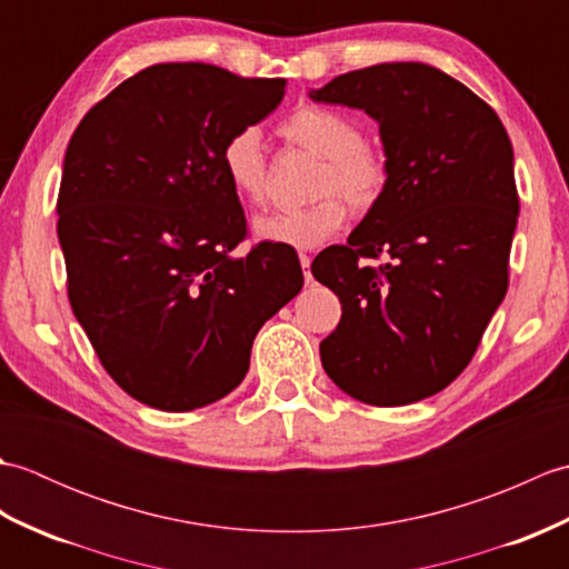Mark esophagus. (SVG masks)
I'll list each match as a JSON object with an SVG mask.
<instances>
[{"mask_svg":"<svg viewBox=\"0 0 569 569\" xmlns=\"http://www.w3.org/2000/svg\"><path fill=\"white\" fill-rule=\"evenodd\" d=\"M300 266H303L306 283H312V276H310V257H308V253H300Z\"/></svg>","mask_w":569,"mask_h":569,"instance_id":"1","label":"esophagus"}]
</instances>
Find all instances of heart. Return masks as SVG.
Returning <instances> with one entry per match:
<instances>
[{"instance_id": "obj_1", "label": "heart", "mask_w": 569, "mask_h": 569, "mask_svg": "<svg viewBox=\"0 0 569 569\" xmlns=\"http://www.w3.org/2000/svg\"><path fill=\"white\" fill-rule=\"evenodd\" d=\"M281 134L300 149L322 159L312 196H322L303 210L271 212L253 220L251 232L266 244L316 249L340 232L347 222L345 197L355 210L365 212L379 200L386 180V163L377 151L365 147L359 124L328 107H300L281 124ZM220 166L227 186L239 200L261 204L269 192L266 153L261 134L253 127L234 131L224 141ZM332 191L343 196L337 199Z\"/></svg>"}]
</instances>
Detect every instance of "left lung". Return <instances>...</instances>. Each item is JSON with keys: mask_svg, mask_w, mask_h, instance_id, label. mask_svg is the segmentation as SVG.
I'll return each mask as SVG.
<instances>
[{"mask_svg": "<svg viewBox=\"0 0 569 569\" xmlns=\"http://www.w3.org/2000/svg\"><path fill=\"white\" fill-rule=\"evenodd\" d=\"M308 98L367 112L386 156L379 200L310 266L342 303L322 369L361 403L422 401L462 373L509 288V134L467 84L413 60L345 72ZM377 256L379 270L360 261Z\"/></svg>", "mask_w": 569, "mask_h": 569, "instance_id": "1", "label": "left lung"}]
</instances>
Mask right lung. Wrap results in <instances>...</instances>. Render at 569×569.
<instances>
[{
  "mask_svg": "<svg viewBox=\"0 0 569 569\" xmlns=\"http://www.w3.org/2000/svg\"><path fill=\"white\" fill-rule=\"evenodd\" d=\"M281 78L159 63L82 117L58 192L70 308L122 389L183 413L247 377L253 337L303 288L293 247L234 253L244 210L220 153L283 100Z\"/></svg>",
  "mask_w": 569,
  "mask_h": 569,
  "instance_id": "right-lung-1",
  "label": "right lung"
}]
</instances>
